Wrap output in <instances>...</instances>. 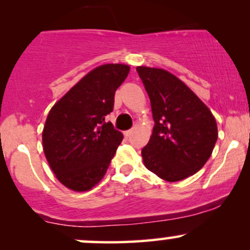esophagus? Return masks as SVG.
Here are the masks:
<instances>
[{
  "label": "esophagus",
  "mask_w": 250,
  "mask_h": 250,
  "mask_svg": "<svg viewBox=\"0 0 250 250\" xmlns=\"http://www.w3.org/2000/svg\"><path fill=\"white\" fill-rule=\"evenodd\" d=\"M131 133H133V130H131V129H130V130L125 131V133H123V134H125V137H129V136H130V135H131Z\"/></svg>",
  "instance_id": "34e87169"
}]
</instances>
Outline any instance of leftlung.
<instances>
[{
	"instance_id": "left-lung-1",
	"label": "left lung",
	"mask_w": 250,
	"mask_h": 250,
	"mask_svg": "<svg viewBox=\"0 0 250 250\" xmlns=\"http://www.w3.org/2000/svg\"><path fill=\"white\" fill-rule=\"evenodd\" d=\"M149 99L155 125L142 149L146 168L176 182L200 170L217 140L210 109L179 77L161 68L136 67Z\"/></svg>"
}]
</instances>
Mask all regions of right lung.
Returning <instances> with one entry per match:
<instances>
[{"label":"right lung","mask_w":250,"mask_h":250,"mask_svg":"<svg viewBox=\"0 0 250 250\" xmlns=\"http://www.w3.org/2000/svg\"><path fill=\"white\" fill-rule=\"evenodd\" d=\"M130 67L94 68L50 109L42 131L43 151L56 179L74 191L90 190L103 179L123 135L104 117Z\"/></svg>","instance_id":"right-lung-1"}]
</instances>
